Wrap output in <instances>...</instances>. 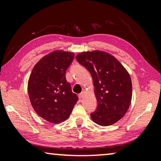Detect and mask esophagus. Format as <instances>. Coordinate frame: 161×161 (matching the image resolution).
<instances>
[{
    "instance_id": "1",
    "label": "esophagus",
    "mask_w": 161,
    "mask_h": 161,
    "mask_svg": "<svg viewBox=\"0 0 161 161\" xmlns=\"http://www.w3.org/2000/svg\"><path fill=\"white\" fill-rule=\"evenodd\" d=\"M84 96V92H81L80 94H79V98H80V99H82Z\"/></svg>"
}]
</instances>
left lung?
Wrapping results in <instances>:
<instances>
[{
	"label": "left lung",
	"mask_w": 161,
	"mask_h": 161,
	"mask_svg": "<svg viewBox=\"0 0 161 161\" xmlns=\"http://www.w3.org/2000/svg\"><path fill=\"white\" fill-rule=\"evenodd\" d=\"M76 59L93 79L98 104L91 114L92 119L103 126L116 123L126 113L131 101L129 74L114 56L104 52L81 53Z\"/></svg>",
	"instance_id": "left-lung-1"
}]
</instances>
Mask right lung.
<instances>
[{"label":"right lung","mask_w":161,"mask_h":161,"mask_svg":"<svg viewBox=\"0 0 161 161\" xmlns=\"http://www.w3.org/2000/svg\"><path fill=\"white\" fill-rule=\"evenodd\" d=\"M74 58L72 53L54 51L35 65L30 76L28 90L32 107L51 123L66 120L78 101L65 77Z\"/></svg>","instance_id":"1"}]
</instances>
